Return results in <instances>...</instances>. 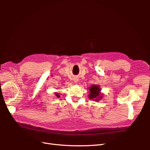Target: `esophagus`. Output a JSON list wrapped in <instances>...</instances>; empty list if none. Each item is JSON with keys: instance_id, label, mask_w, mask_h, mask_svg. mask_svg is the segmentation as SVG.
I'll return each instance as SVG.
<instances>
[{"instance_id": "34e87169", "label": "esophagus", "mask_w": 150, "mask_h": 150, "mask_svg": "<svg viewBox=\"0 0 150 150\" xmlns=\"http://www.w3.org/2000/svg\"><path fill=\"white\" fill-rule=\"evenodd\" d=\"M78 79H77V78H74V82L76 83H78Z\"/></svg>"}]
</instances>
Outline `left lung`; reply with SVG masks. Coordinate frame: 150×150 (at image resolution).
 <instances>
[{"label": "left lung", "mask_w": 150, "mask_h": 150, "mask_svg": "<svg viewBox=\"0 0 150 150\" xmlns=\"http://www.w3.org/2000/svg\"><path fill=\"white\" fill-rule=\"evenodd\" d=\"M90 93L89 94V98L90 99L99 101L102 98V95L101 94V88L99 86L93 84L89 88Z\"/></svg>", "instance_id": "8db88e82"}]
</instances>
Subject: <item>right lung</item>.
<instances>
[{"label": "right lung", "mask_w": 150, "mask_h": 150, "mask_svg": "<svg viewBox=\"0 0 150 150\" xmlns=\"http://www.w3.org/2000/svg\"><path fill=\"white\" fill-rule=\"evenodd\" d=\"M56 94V96L57 97V98H59V95L58 93H55Z\"/></svg>", "instance_id": "add662e5"}]
</instances>
